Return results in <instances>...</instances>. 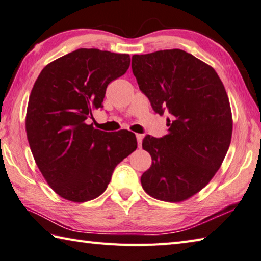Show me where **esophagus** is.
Here are the masks:
<instances>
[{
	"label": "esophagus",
	"instance_id": "esophagus-1",
	"mask_svg": "<svg viewBox=\"0 0 261 261\" xmlns=\"http://www.w3.org/2000/svg\"><path fill=\"white\" fill-rule=\"evenodd\" d=\"M136 140H137L138 147H141L142 146V141H143V135L142 134H136Z\"/></svg>",
	"mask_w": 261,
	"mask_h": 261
}]
</instances>
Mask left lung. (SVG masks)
<instances>
[{"instance_id": "8db88e82", "label": "left lung", "mask_w": 261, "mask_h": 261, "mask_svg": "<svg viewBox=\"0 0 261 261\" xmlns=\"http://www.w3.org/2000/svg\"><path fill=\"white\" fill-rule=\"evenodd\" d=\"M141 91L160 116L168 134L146 135L142 146L152 166L142 187L164 201L187 199L211 181L231 143L232 114L225 88L213 67L181 49L133 55Z\"/></svg>"}]
</instances>
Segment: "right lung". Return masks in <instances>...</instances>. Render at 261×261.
Returning <instances> with one entry per match:
<instances>
[{"mask_svg":"<svg viewBox=\"0 0 261 261\" xmlns=\"http://www.w3.org/2000/svg\"><path fill=\"white\" fill-rule=\"evenodd\" d=\"M129 64L128 54L80 48L49 63L36 80L27 137L41 174L61 197L75 203L97 198L117 164L136 150L132 132H102L87 121Z\"/></svg>","mask_w":261,"mask_h":261,"instance_id":"obj_1","label":"right lung"}]
</instances>
